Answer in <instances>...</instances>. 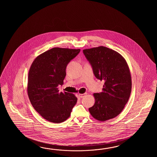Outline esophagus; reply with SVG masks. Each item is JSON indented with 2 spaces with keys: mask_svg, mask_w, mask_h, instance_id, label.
<instances>
[{
  "mask_svg": "<svg viewBox=\"0 0 157 157\" xmlns=\"http://www.w3.org/2000/svg\"><path fill=\"white\" fill-rule=\"evenodd\" d=\"M86 93L83 94H78V95H79V97H80L81 98H83V97H85V96L86 95Z\"/></svg>",
  "mask_w": 157,
  "mask_h": 157,
  "instance_id": "esophagus-1",
  "label": "esophagus"
}]
</instances>
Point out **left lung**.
Wrapping results in <instances>:
<instances>
[{"mask_svg": "<svg viewBox=\"0 0 157 157\" xmlns=\"http://www.w3.org/2000/svg\"><path fill=\"white\" fill-rule=\"evenodd\" d=\"M83 53L97 79L105 81L103 91L94 93L95 102L89 110L97 120L105 121L117 116L130 96L131 77L122 56L107 47L84 49Z\"/></svg>", "mask_w": 157, "mask_h": 157, "instance_id": "obj_1", "label": "left lung"}]
</instances>
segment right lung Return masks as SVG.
Masks as SVG:
<instances>
[{"instance_id": "add662e5", "label": "right lung", "mask_w": 157, "mask_h": 157, "mask_svg": "<svg viewBox=\"0 0 157 157\" xmlns=\"http://www.w3.org/2000/svg\"><path fill=\"white\" fill-rule=\"evenodd\" d=\"M80 49L54 48L33 61L29 73L27 93L31 103L44 119L60 123L70 116L77 99L73 94L59 93L67 64Z\"/></svg>"}]
</instances>
